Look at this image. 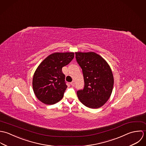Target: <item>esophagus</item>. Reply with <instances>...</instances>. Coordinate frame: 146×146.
Here are the masks:
<instances>
[{
  "instance_id": "34e87169",
  "label": "esophagus",
  "mask_w": 146,
  "mask_h": 146,
  "mask_svg": "<svg viewBox=\"0 0 146 146\" xmlns=\"http://www.w3.org/2000/svg\"><path fill=\"white\" fill-rule=\"evenodd\" d=\"M70 85H71L72 86H74V85H75L74 81H72V82L70 83Z\"/></svg>"
}]
</instances>
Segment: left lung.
I'll return each instance as SVG.
<instances>
[{
	"instance_id": "1",
	"label": "left lung",
	"mask_w": 146,
	"mask_h": 146,
	"mask_svg": "<svg viewBox=\"0 0 146 146\" xmlns=\"http://www.w3.org/2000/svg\"><path fill=\"white\" fill-rule=\"evenodd\" d=\"M76 60L82 70L85 86L77 91L80 102L90 108L103 106L112 94L114 79L107 61L94 52H76Z\"/></svg>"
}]
</instances>
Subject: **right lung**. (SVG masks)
Wrapping results in <instances>:
<instances>
[{"label": "right lung", "instance_id": "right-lung-1", "mask_svg": "<svg viewBox=\"0 0 146 146\" xmlns=\"http://www.w3.org/2000/svg\"><path fill=\"white\" fill-rule=\"evenodd\" d=\"M74 52H55L38 66L33 78L34 92L41 102L51 105L58 103L67 88L62 68L74 58Z\"/></svg>", "mask_w": 146, "mask_h": 146}]
</instances>
